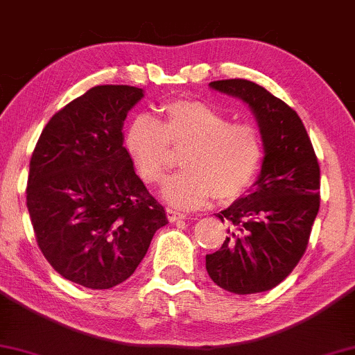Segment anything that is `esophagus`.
I'll use <instances>...</instances> for the list:
<instances>
[{
	"instance_id": "34e87169",
	"label": "esophagus",
	"mask_w": 355,
	"mask_h": 355,
	"mask_svg": "<svg viewBox=\"0 0 355 355\" xmlns=\"http://www.w3.org/2000/svg\"><path fill=\"white\" fill-rule=\"evenodd\" d=\"M166 218H168L170 222H177V220L187 218V215L182 214V211L173 210V209H166Z\"/></svg>"
}]
</instances>
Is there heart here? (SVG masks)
Listing matches in <instances>:
<instances>
[{
	"label": "heart",
	"instance_id": "heart-1",
	"mask_svg": "<svg viewBox=\"0 0 355 355\" xmlns=\"http://www.w3.org/2000/svg\"><path fill=\"white\" fill-rule=\"evenodd\" d=\"M162 120L138 115L128 125L125 146L140 178L164 182L173 152L183 170L164 187V198L178 209H198L211 198L232 202L255 180L263 141L252 123L232 121L227 113L202 100L178 98L162 105Z\"/></svg>",
	"mask_w": 355,
	"mask_h": 355
}]
</instances>
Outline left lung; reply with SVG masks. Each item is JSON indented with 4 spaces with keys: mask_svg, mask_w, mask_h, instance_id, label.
I'll use <instances>...</instances> for the list:
<instances>
[{
    "mask_svg": "<svg viewBox=\"0 0 355 355\" xmlns=\"http://www.w3.org/2000/svg\"><path fill=\"white\" fill-rule=\"evenodd\" d=\"M210 87L248 103L266 155L252 193L217 214L230 229L222 247L205 257V267L232 294L266 292L305 254L320 207L319 162L295 110L266 88L242 78L211 81Z\"/></svg>",
    "mask_w": 355,
    "mask_h": 355,
    "instance_id": "obj_1",
    "label": "left lung"
}]
</instances>
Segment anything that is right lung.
Listing matches in <instances>:
<instances>
[{
	"label": "right lung",
	"instance_id": "1",
	"mask_svg": "<svg viewBox=\"0 0 355 355\" xmlns=\"http://www.w3.org/2000/svg\"><path fill=\"white\" fill-rule=\"evenodd\" d=\"M141 96L128 85L89 88L51 116L31 155L26 207L40 250L93 291L125 282L168 223L123 146L126 113Z\"/></svg>",
	"mask_w": 355,
	"mask_h": 355
}]
</instances>
